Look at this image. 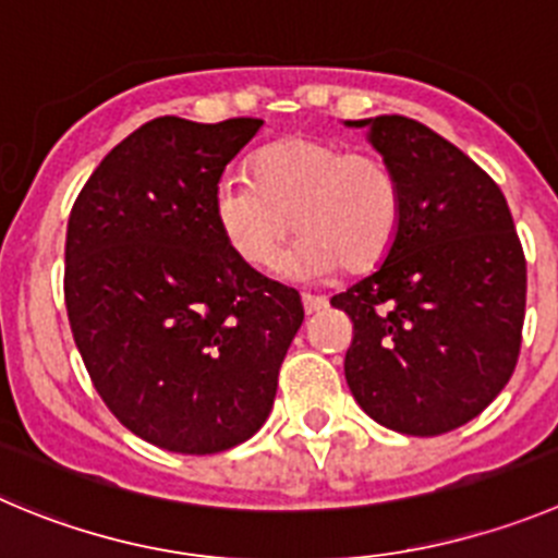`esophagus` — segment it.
Listing matches in <instances>:
<instances>
[{"mask_svg": "<svg viewBox=\"0 0 558 558\" xmlns=\"http://www.w3.org/2000/svg\"><path fill=\"white\" fill-rule=\"evenodd\" d=\"M303 308L305 314H316V311L327 308V300L319 294H303Z\"/></svg>", "mask_w": 558, "mask_h": 558, "instance_id": "1", "label": "esophagus"}]
</instances>
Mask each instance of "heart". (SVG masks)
<instances>
[{
  "instance_id": "obj_1",
  "label": "heart",
  "mask_w": 558,
  "mask_h": 558,
  "mask_svg": "<svg viewBox=\"0 0 558 558\" xmlns=\"http://www.w3.org/2000/svg\"><path fill=\"white\" fill-rule=\"evenodd\" d=\"M215 217L228 247L253 269L278 267L296 231L303 239L289 262L294 275L368 272L397 239L402 192L379 156L286 137L253 156V179L222 175Z\"/></svg>"
}]
</instances>
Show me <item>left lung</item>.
<instances>
[{
	"label": "left lung",
	"mask_w": 558,
	"mask_h": 558,
	"mask_svg": "<svg viewBox=\"0 0 558 558\" xmlns=\"http://www.w3.org/2000/svg\"><path fill=\"white\" fill-rule=\"evenodd\" d=\"M397 175L402 222L377 272L330 300L352 319L343 374L377 424L432 437L476 418L520 355L525 258L496 181L402 114L347 121Z\"/></svg>",
	"instance_id": "1"
}]
</instances>
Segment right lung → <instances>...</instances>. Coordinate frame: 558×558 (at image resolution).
I'll list each match as a JSON object with an SVG mask.
<instances>
[{
  "label": "right lung",
  "mask_w": 558,
  "mask_h": 558,
  "mask_svg": "<svg viewBox=\"0 0 558 558\" xmlns=\"http://www.w3.org/2000/svg\"><path fill=\"white\" fill-rule=\"evenodd\" d=\"M258 118H156L101 159L65 236V308L112 415L175 454L262 429L305 319L300 294L228 247L215 190Z\"/></svg>",
  "instance_id": "right-lung-1"
}]
</instances>
